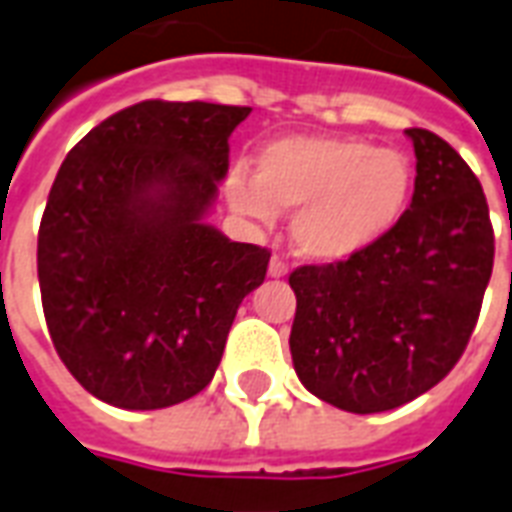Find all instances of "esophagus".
<instances>
[{"label": "esophagus", "instance_id": "esophagus-1", "mask_svg": "<svg viewBox=\"0 0 512 512\" xmlns=\"http://www.w3.org/2000/svg\"><path fill=\"white\" fill-rule=\"evenodd\" d=\"M270 278H286L288 275V264L283 259H272L270 261Z\"/></svg>", "mask_w": 512, "mask_h": 512}]
</instances>
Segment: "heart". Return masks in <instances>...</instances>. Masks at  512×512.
<instances>
[{"instance_id": "b5f03b06", "label": "heart", "mask_w": 512, "mask_h": 512, "mask_svg": "<svg viewBox=\"0 0 512 512\" xmlns=\"http://www.w3.org/2000/svg\"><path fill=\"white\" fill-rule=\"evenodd\" d=\"M416 169L402 151L356 137H286L259 156L256 178L226 186L237 213L272 224L293 213L291 242L313 261H345L378 245L405 215Z\"/></svg>"}]
</instances>
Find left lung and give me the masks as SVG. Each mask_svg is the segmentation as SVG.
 Instances as JSON below:
<instances>
[{"label": "left lung", "mask_w": 512, "mask_h": 512, "mask_svg": "<svg viewBox=\"0 0 512 512\" xmlns=\"http://www.w3.org/2000/svg\"><path fill=\"white\" fill-rule=\"evenodd\" d=\"M416 148L413 202L359 256L291 272V359L302 386L348 413H383L437 386L478 324L494 267L480 180L451 145L405 129Z\"/></svg>", "instance_id": "left-lung-1"}]
</instances>
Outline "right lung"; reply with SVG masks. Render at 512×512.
<instances>
[{
	"mask_svg": "<svg viewBox=\"0 0 512 512\" xmlns=\"http://www.w3.org/2000/svg\"><path fill=\"white\" fill-rule=\"evenodd\" d=\"M251 107L148 99L94 126L53 180L37 275L56 353L124 410L178 405L213 380L270 251L205 221Z\"/></svg>",
	"mask_w": 512,
	"mask_h": 512,
	"instance_id": "obj_1",
	"label": "right lung"
}]
</instances>
